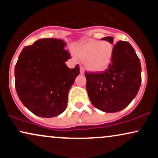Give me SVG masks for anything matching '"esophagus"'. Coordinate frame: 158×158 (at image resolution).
I'll return each mask as SVG.
<instances>
[{"mask_svg": "<svg viewBox=\"0 0 158 158\" xmlns=\"http://www.w3.org/2000/svg\"><path fill=\"white\" fill-rule=\"evenodd\" d=\"M80 73L81 74H84L85 73V70H84V68L83 67H80Z\"/></svg>", "mask_w": 158, "mask_h": 158, "instance_id": "obj_1", "label": "esophagus"}]
</instances>
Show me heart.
Instances as JSON below:
<instances>
[{
    "label": "heart",
    "mask_w": 158,
    "mask_h": 158,
    "mask_svg": "<svg viewBox=\"0 0 158 158\" xmlns=\"http://www.w3.org/2000/svg\"><path fill=\"white\" fill-rule=\"evenodd\" d=\"M74 54L85 61L88 70L101 72L110 66L113 59L114 46L107 41L88 40L79 44L74 49Z\"/></svg>",
    "instance_id": "1"
}]
</instances>
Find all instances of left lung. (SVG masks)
Listing matches in <instances>:
<instances>
[{"label":"left lung","mask_w":158,"mask_h":158,"mask_svg":"<svg viewBox=\"0 0 158 158\" xmlns=\"http://www.w3.org/2000/svg\"><path fill=\"white\" fill-rule=\"evenodd\" d=\"M102 40L113 44V37ZM86 88L93 106L106 113L126 108L137 96L141 84V64L132 46L119 41L114 47L111 63L103 73H87Z\"/></svg>","instance_id":"1"}]
</instances>
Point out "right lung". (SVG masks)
<instances>
[{"instance_id": "obj_1", "label": "right lung", "mask_w": 158, "mask_h": 158, "mask_svg": "<svg viewBox=\"0 0 158 158\" xmlns=\"http://www.w3.org/2000/svg\"><path fill=\"white\" fill-rule=\"evenodd\" d=\"M66 43L42 39L26 46L15 68V85L23 105L35 115L53 117L66 109L69 90L79 74V67L68 68L70 59Z\"/></svg>"}]
</instances>
